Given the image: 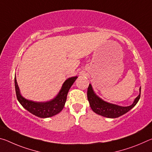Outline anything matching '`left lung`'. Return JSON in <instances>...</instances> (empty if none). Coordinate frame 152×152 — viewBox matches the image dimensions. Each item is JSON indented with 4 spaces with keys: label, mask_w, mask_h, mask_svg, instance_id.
Segmentation results:
<instances>
[{
    "label": "left lung",
    "mask_w": 152,
    "mask_h": 152,
    "mask_svg": "<svg viewBox=\"0 0 152 152\" xmlns=\"http://www.w3.org/2000/svg\"><path fill=\"white\" fill-rule=\"evenodd\" d=\"M140 94L141 87L140 88V94L135 98L133 103L129 106L122 107L104 101L95 93L92 85L90 84L87 91V97L90 106L95 113L102 117L113 119L123 115L134 107L140 99Z\"/></svg>",
    "instance_id": "1"
}]
</instances>
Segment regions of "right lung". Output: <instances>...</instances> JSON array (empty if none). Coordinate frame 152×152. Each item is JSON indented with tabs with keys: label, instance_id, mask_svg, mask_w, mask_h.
<instances>
[{
	"label": "right lung",
	"instance_id": "add662e5",
	"mask_svg": "<svg viewBox=\"0 0 152 152\" xmlns=\"http://www.w3.org/2000/svg\"><path fill=\"white\" fill-rule=\"evenodd\" d=\"M78 76L70 77L65 80L58 94L50 101L36 102L26 99L20 94L16 77L15 78V91L18 101L31 114L40 118H48L54 116L61 111L65 105L67 94Z\"/></svg>",
	"mask_w": 152,
	"mask_h": 152
}]
</instances>
